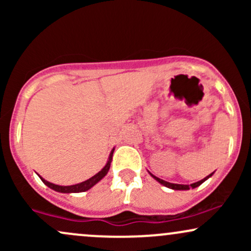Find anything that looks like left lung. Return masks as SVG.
Instances as JSON below:
<instances>
[{
    "instance_id": "1",
    "label": "left lung",
    "mask_w": 251,
    "mask_h": 251,
    "mask_svg": "<svg viewBox=\"0 0 251 251\" xmlns=\"http://www.w3.org/2000/svg\"><path fill=\"white\" fill-rule=\"evenodd\" d=\"M212 174H214V172H212ZM212 174H211V175H209V176H206V177L204 178V179H201V180H200V181H196V183L191 184V185H184V184H174V183H169V181H165V180L160 179V178L155 177V176H153L152 174H150V175H151L152 177H153L155 180L159 181V183H160V184H163L164 186H166V188H170V189H172V190H189L190 188L195 189V188H197V186H200L201 184V183H204V181H205L206 179H208L209 177H211Z\"/></svg>"
}]
</instances>
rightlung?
I'll use <instances>...</instances> for the list:
<instances>
[{
  "label": "right lung",
  "instance_id": "add662e5",
  "mask_svg": "<svg viewBox=\"0 0 251 251\" xmlns=\"http://www.w3.org/2000/svg\"><path fill=\"white\" fill-rule=\"evenodd\" d=\"M113 151L114 149L112 150V152L109 153V157H108V162L106 164L105 166H103V169L101 171L98 172L97 175H94L93 177L89 178V179L82 181V183H79V184H75V185H70V186H61V185H55V184L53 183H50V181L45 180L42 177L41 180L43 183L46 184V185L48 186V188L55 190L57 192H62V194H72V192H83V191H87L92 188V186H94L96 184L98 183L99 180H101L103 177H105L106 175H107L108 170H109V166H111V162H112V155H113Z\"/></svg>",
  "mask_w": 251,
  "mask_h": 251
}]
</instances>
